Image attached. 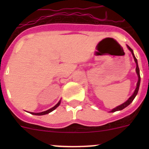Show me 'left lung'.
Listing matches in <instances>:
<instances>
[{"label": "left lung", "instance_id": "left-lung-1", "mask_svg": "<svg viewBox=\"0 0 149 149\" xmlns=\"http://www.w3.org/2000/svg\"><path fill=\"white\" fill-rule=\"evenodd\" d=\"M127 48H128V50L131 52V54H132L133 55V57H134V61H135V63H136V74H137L138 76V81H137V84H136V89H135V90H134V93H133L132 95L130 97V98H128V99L127 100V101H125V102H124L123 104H122L119 105V106L116 107L115 108H113V110H111L110 111V113H113V112H116V111H119V110H123L124 108H125L126 107L128 106L133 101H134V99L135 98V97L136 96V95H137L138 93V91H139V84H140V74H139V66H138V63H137V60H136V58L135 57V56H134V51H133V50L131 49L130 47H129L128 45H127Z\"/></svg>", "mask_w": 149, "mask_h": 149}]
</instances>
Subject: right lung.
Listing matches in <instances>:
<instances>
[{
    "label": "right lung",
    "instance_id": "obj_1",
    "mask_svg": "<svg viewBox=\"0 0 149 149\" xmlns=\"http://www.w3.org/2000/svg\"><path fill=\"white\" fill-rule=\"evenodd\" d=\"M60 103H61V100H60V101H59L58 103L56 104L55 105L54 107H51V108L49 109V110H45V111L41 112V113H31V112H30V113H31V114H33V115H36V116H42V115H45V114L49 113H51V112H52V111H53V110H54L56 108V107H58L59 105L60 104Z\"/></svg>",
    "mask_w": 149,
    "mask_h": 149
}]
</instances>
